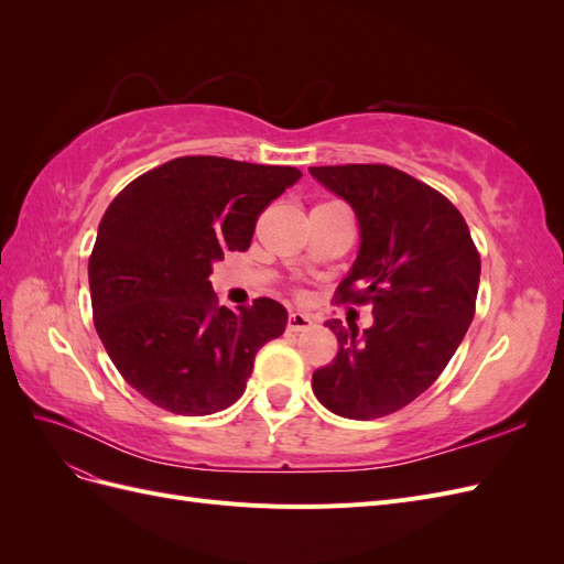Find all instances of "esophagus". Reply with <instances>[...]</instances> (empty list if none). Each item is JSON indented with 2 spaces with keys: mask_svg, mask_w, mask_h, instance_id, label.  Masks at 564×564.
Returning <instances> with one entry per match:
<instances>
[{
  "mask_svg": "<svg viewBox=\"0 0 564 564\" xmlns=\"http://www.w3.org/2000/svg\"><path fill=\"white\" fill-rule=\"evenodd\" d=\"M313 324V319L308 317V315H303V313H292L289 315V319H286V329L289 332H305Z\"/></svg>",
  "mask_w": 564,
  "mask_h": 564,
  "instance_id": "obj_1",
  "label": "esophagus"
}]
</instances>
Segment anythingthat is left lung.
Instances as JSON below:
<instances>
[{
    "mask_svg": "<svg viewBox=\"0 0 564 564\" xmlns=\"http://www.w3.org/2000/svg\"><path fill=\"white\" fill-rule=\"evenodd\" d=\"M311 174L360 220V253L334 303L373 308L362 336L329 322L338 352L313 373V392L344 419H381L429 390L464 340L480 251L454 204L395 166H311Z\"/></svg>",
    "mask_w": 564,
    "mask_h": 564,
    "instance_id": "8db88e82",
    "label": "left lung"
}]
</instances>
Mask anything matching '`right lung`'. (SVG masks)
I'll use <instances>...</instances> for the list:
<instances>
[{"label": "right lung", "mask_w": 564, "mask_h": 564, "mask_svg": "<svg viewBox=\"0 0 564 564\" xmlns=\"http://www.w3.org/2000/svg\"><path fill=\"white\" fill-rule=\"evenodd\" d=\"M299 178L294 166L191 155L150 169L110 202L89 256L94 324L145 400L207 416L242 398L286 311L265 296L240 313L218 305L212 263L249 249L261 212Z\"/></svg>", "instance_id": "obj_1"}]
</instances>
